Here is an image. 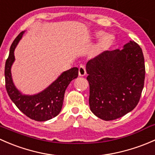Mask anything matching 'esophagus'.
<instances>
[{
    "label": "esophagus",
    "instance_id": "1",
    "mask_svg": "<svg viewBox=\"0 0 155 155\" xmlns=\"http://www.w3.org/2000/svg\"><path fill=\"white\" fill-rule=\"evenodd\" d=\"M78 74L80 76H84L87 74V71H86V66L84 65H81L79 66V70H78Z\"/></svg>",
    "mask_w": 155,
    "mask_h": 155
}]
</instances>
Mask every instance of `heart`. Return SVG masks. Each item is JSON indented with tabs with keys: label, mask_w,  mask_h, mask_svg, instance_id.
<instances>
[{
	"label": "heart",
	"mask_w": 155,
	"mask_h": 155,
	"mask_svg": "<svg viewBox=\"0 0 155 155\" xmlns=\"http://www.w3.org/2000/svg\"><path fill=\"white\" fill-rule=\"evenodd\" d=\"M100 35H101V33H98L97 34V36H99ZM113 42V37L110 35H107V36H105L104 37H103V39H101V42H100L99 45H98V48L99 49H107V48H109Z\"/></svg>",
	"instance_id": "1"
}]
</instances>
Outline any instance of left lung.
<instances>
[{"label":"left lung","mask_w":155,"mask_h":155,"mask_svg":"<svg viewBox=\"0 0 155 155\" xmlns=\"http://www.w3.org/2000/svg\"><path fill=\"white\" fill-rule=\"evenodd\" d=\"M89 103L94 114L114 120L133 110L144 87L143 51L134 41L122 50L106 51L87 63Z\"/></svg>","instance_id":"left-lung-1"}]
</instances>
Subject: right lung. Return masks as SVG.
I'll use <instances>...</instances> for the list:
<instances>
[{"mask_svg": "<svg viewBox=\"0 0 155 155\" xmlns=\"http://www.w3.org/2000/svg\"><path fill=\"white\" fill-rule=\"evenodd\" d=\"M24 33L25 31L21 32L13 41L6 61L4 70L6 89L10 99L24 114L35 121L44 122L57 116L61 111L66 89L70 82L78 78V68L74 67L64 71L53 84L37 95H22L12 82L11 66L15 60L14 50Z\"/></svg>", "mask_w": 155, "mask_h": 155, "instance_id": "obj_1", "label": "right lung"}]
</instances>
